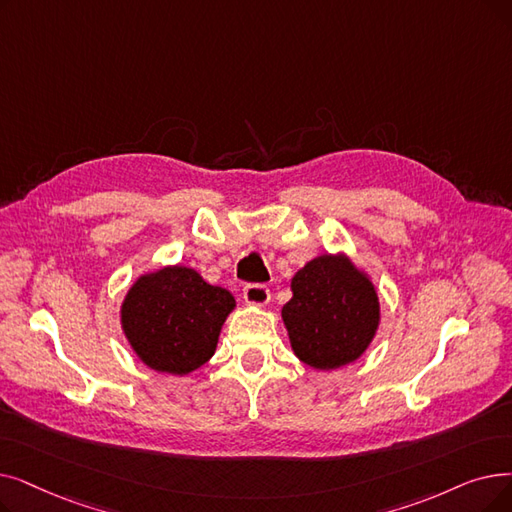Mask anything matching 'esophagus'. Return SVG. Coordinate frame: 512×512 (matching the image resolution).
<instances>
[{
  "instance_id": "34e87169",
  "label": "esophagus",
  "mask_w": 512,
  "mask_h": 512,
  "mask_svg": "<svg viewBox=\"0 0 512 512\" xmlns=\"http://www.w3.org/2000/svg\"><path fill=\"white\" fill-rule=\"evenodd\" d=\"M242 297L249 305H255V307H263L270 303V291L268 286L263 284H247L242 291Z\"/></svg>"
}]
</instances>
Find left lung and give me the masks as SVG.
Masks as SVG:
<instances>
[{"mask_svg": "<svg viewBox=\"0 0 512 512\" xmlns=\"http://www.w3.org/2000/svg\"><path fill=\"white\" fill-rule=\"evenodd\" d=\"M282 322L293 353L316 370L360 360L381 324V301L370 274L347 253H322L291 280Z\"/></svg>", "mask_w": 512, "mask_h": 512, "instance_id": "8db88e82", "label": "left lung"}]
</instances>
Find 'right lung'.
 Returning a JSON list of instances; mask_svg holds the SVG:
<instances>
[{"label": "right lung", "mask_w": 512, "mask_h": 512, "mask_svg": "<svg viewBox=\"0 0 512 512\" xmlns=\"http://www.w3.org/2000/svg\"><path fill=\"white\" fill-rule=\"evenodd\" d=\"M234 309L228 288L209 284L186 265H163L129 286L119 320L144 366L184 376L213 358L221 326Z\"/></svg>", "instance_id": "1"}]
</instances>
